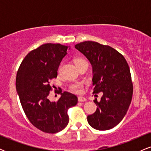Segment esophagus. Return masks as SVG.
<instances>
[{"instance_id": "1", "label": "esophagus", "mask_w": 151, "mask_h": 151, "mask_svg": "<svg viewBox=\"0 0 151 151\" xmlns=\"http://www.w3.org/2000/svg\"><path fill=\"white\" fill-rule=\"evenodd\" d=\"M78 101H80V102L86 101V99L85 97H83V96H79V97H78Z\"/></svg>"}]
</instances>
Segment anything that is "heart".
<instances>
[{"label": "heart", "instance_id": "heart-1", "mask_svg": "<svg viewBox=\"0 0 151 151\" xmlns=\"http://www.w3.org/2000/svg\"><path fill=\"white\" fill-rule=\"evenodd\" d=\"M83 61H84V60H82V59L78 58L77 60H75V64L79 63V62ZM83 86H84V84L82 82H75L74 84H71L70 88L71 91L74 93H80L82 91Z\"/></svg>", "mask_w": 151, "mask_h": 151}]
</instances>
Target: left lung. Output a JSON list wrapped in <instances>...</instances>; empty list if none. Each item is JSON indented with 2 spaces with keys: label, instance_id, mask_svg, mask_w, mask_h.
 <instances>
[{
  "label": "left lung",
  "instance_id": "1",
  "mask_svg": "<svg viewBox=\"0 0 151 151\" xmlns=\"http://www.w3.org/2000/svg\"><path fill=\"white\" fill-rule=\"evenodd\" d=\"M74 47L92 66L93 93H103L101 101H93L98 108L88 116V123L99 131L112 129L125 116L132 99L129 65L124 57L110 46L85 41Z\"/></svg>",
  "mask_w": 151,
  "mask_h": 151
}]
</instances>
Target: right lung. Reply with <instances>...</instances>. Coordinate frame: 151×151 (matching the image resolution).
Segmentation results:
<instances>
[{
  "mask_svg": "<svg viewBox=\"0 0 151 151\" xmlns=\"http://www.w3.org/2000/svg\"><path fill=\"white\" fill-rule=\"evenodd\" d=\"M70 47L46 43L30 52L20 64L15 86L26 116L45 133L63 130L69 123L67 110L77 104L73 93H60L58 101L47 98L52 89L50 81L58 77V70Z\"/></svg>",
  "mask_w": 151,
  "mask_h": 151,
  "instance_id": "1",
  "label": "right lung"
}]
</instances>
